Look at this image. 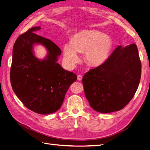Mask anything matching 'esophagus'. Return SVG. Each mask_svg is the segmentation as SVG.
I'll return each mask as SVG.
<instances>
[{"label": "esophagus", "mask_w": 150, "mask_h": 150, "mask_svg": "<svg viewBox=\"0 0 150 150\" xmlns=\"http://www.w3.org/2000/svg\"><path fill=\"white\" fill-rule=\"evenodd\" d=\"M82 76H81V75H78V81H81V80H82Z\"/></svg>", "instance_id": "obj_1"}]
</instances>
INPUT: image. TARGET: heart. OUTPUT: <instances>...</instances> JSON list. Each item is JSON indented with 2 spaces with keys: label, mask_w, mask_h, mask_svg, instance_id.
<instances>
[{
  "label": "heart",
  "mask_w": 150,
  "mask_h": 150,
  "mask_svg": "<svg viewBox=\"0 0 150 150\" xmlns=\"http://www.w3.org/2000/svg\"><path fill=\"white\" fill-rule=\"evenodd\" d=\"M111 38L96 30H84L76 34L71 42L63 47V58L67 66H74L79 61L78 52H84L88 64L98 66L105 62L112 48Z\"/></svg>",
  "instance_id": "obj_1"
}]
</instances>
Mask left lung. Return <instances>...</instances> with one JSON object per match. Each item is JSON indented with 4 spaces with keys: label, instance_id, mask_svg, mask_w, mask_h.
Segmentation results:
<instances>
[{
    "label": "left lung",
    "instance_id": "obj_1",
    "mask_svg": "<svg viewBox=\"0 0 150 150\" xmlns=\"http://www.w3.org/2000/svg\"><path fill=\"white\" fill-rule=\"evenodd\" d=\"M141 74L142 64L137 45L119 46L103 64L84 75L86 98L98 112L120 111L133 98Z\"/></svg>",
    "mask_w": 150,
    "mask_h": 150
}]
</instances>
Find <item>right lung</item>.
I'll use <instances>...</instances> for the list:
<instances>
[{"label":"right lung","instance_id":"1","mask_svg":"<svg viewBox=\"0 0 150 150\" xmlns=\"http://www.w3.org/2000/svg\"><path fill=\"white\" fill-rule=\"evenodd\" d=\"M40 29V26L33 27L16 40L10 77L13 91L26 108L38 114L48 115L61 108L77 76L57 62L61 50L51 40L35 33ZM36 43L42 44L48 50L42 60L33 54Z\"/></svg>","mask_w":150,"mask_h":150}]
</instances>
